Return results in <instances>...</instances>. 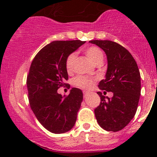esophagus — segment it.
Instances as JSON below:
<instances>
[{
    "mask_svg": "<svg viewBox=\"0 0 157 157\" xmlns=\"http://www.w3.org/2000/svg\"><path fill=\"white\" fill-rule=\"evenodd\" d=\"M83 96H84V98L86 97V96L89 94V92L86 91H83Z\"/></svg>",
    "mask_w": 157,
    "mask_h": 157,
    "instance_id": "34e87169",
    "label": "esophagus"
}]
</instances>
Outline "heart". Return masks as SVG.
Masks as SVG:
<instances>
[{
	"mask_svg": "<svg viewBox=\"0 0 157 157\" xmlns=\"http://www.w3.org/2000/svg\"><path fill=\"white\" fill-rule=\"evenodd\" d=\"M84 53L88 57L92 63L94 65L102 63L104 61V53L97 46H91L86 48ZM76 54L75 53H71L66 60V69L68 73H71L73 71L74 66L75 59ZM74 84L76 86L80 87L83 89H91L94 86V81L91 78H86L83 76H77L74 80Z\"/></svg>",
	"mask_w": 157,
	"mask_h": 157,
	"instance_id": "1",
	"label": "heart"
}]
</instances>
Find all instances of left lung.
Returning a JSON list of instances; mask_svg holds the SVG:
<instances>
[{
    "instance_id": "1",
    "label": "left lung",
    "mask_w": 157,
    "mask_h": 157,
    "mask_svg": "<svg viewBox=\"0 0 157 157\" xmlns=\"http://www.w3.org/2000/svg\"><path fill=\"white\" fill-rule=\"evenodd\" d=\"M89 43L100 47L107 57L106 76L98 88L113 94L110 98L97 92L101 103L94 110L96 119L104 130L118 132L129 123L136 112L141 95L140 72L132 55L120 44L108 40Z\"/></svg>"
}]
</instances>
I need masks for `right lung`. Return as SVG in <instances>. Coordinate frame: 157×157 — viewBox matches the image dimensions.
Wrapping results in <instances>:
<instances>
[{"mask_svg":"<svg viewBox=\"0 0 157 157\" xmlns=\"http://www.w3.org/2000/svg\"><path fill=\"white\" fill-rule=\"evenodd\" d=\"M80 40H56L36 55L27 76L30 106L38 121L54 134L67 132L74 127L83 101L81 89L72 88L68 96L58 94L68 86L66 58L85 44Z\"/></svg>","mask_w":157,"mask_h":157,"instance_id":"obj_1","label":"right lung"}]
</instances>
